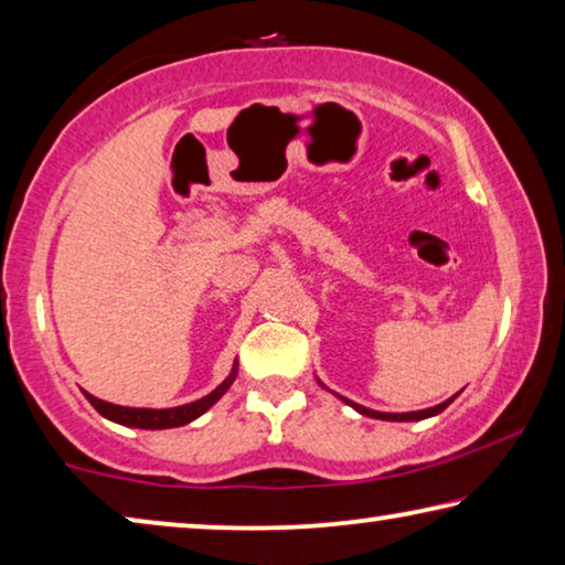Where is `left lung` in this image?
Here are the masks:
<instances>
[{"label":"left lung","mask_w":565,"mask_h":565,"mask_svg":"<svg viewBox=\"0 0 565 565\" xmlns=\"http://www.w3.org/2000/svg\"><path fill=\"white\" fill-rule=\"evenodd\" d=\"M321 387H324V382H319ZM339 399L344 402V405H349V407H354L356 412H360V415H366V417H374V419H387V423H417V419H427V417H435V415H440V412L450 405V402L458 397H450V399H445V402H440V405H435V407H427V409H417V412H377V409H370V407H362V405H356V402H352V399H347V397H342V395H337Z\"/></svg>","instance_id":"8db88e82"}]
</instances>
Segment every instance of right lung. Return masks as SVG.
Here are the masks:
<instances>
[{
	"mask_svg": "<svg viewBox=\"0 0 565 565\" xmlns=\"http://www.w3.org/2000/svg\"><path fill=\"white\" fill-rule=\"evenodd\" d=\"M238 374V362H234V370L226 380H223L216 390L209 392V395L195 399V402H188V405L181 407H168V409H153V407H122V405H113V402H105L100 397L89 395L85 392V397L89 405H93L97 412H100L103 417L113 419V423L125 425V427H138V429H170V427H181L193 423V419H199L203 412H209L216 402L226 395L231 384H234Z\"/></svg>",
	"mask_w": 565,
	"mask_h": 565,
	"instance_id": "right-lung-1",
	"label": "right lung"
}]
</instances>
